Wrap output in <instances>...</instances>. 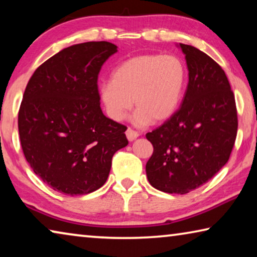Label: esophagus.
Listing matches in <instances>:
<instances>
[{"label":"esophagus","instance_id":"1","mask_svg":"<svg viewBox=\"0 0 257 257\" xmlns=\"http://www.w3.org/2000/svg\"><path fill=\"white\" fill-rule=\"evenodd\" d=\"M138 137H139V133H138L137 131H134V130H132V128L126 130V138H127L128 141H134Z\"/></svg>","mask_w":257,"mask_h":257}]
</instances>
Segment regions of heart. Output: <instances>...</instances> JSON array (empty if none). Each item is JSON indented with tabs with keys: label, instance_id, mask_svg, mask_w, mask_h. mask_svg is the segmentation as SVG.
Listing matches in <instances>:
<instances>
[{
	"label": "heart",
	"instance_id": "obj_1",
	"mask_svg": "<svg viewBox=\"0 0 257 257\" xmlns=\"http://www.w3.org/2000/svg\"><path fill=\"white\" fill-rule=\"evenodd\" d=\"M187 86V69L172 55L145 54L116 66L98 86V97L109 118L121 121L133 102L132 121L137 126L161 123L177 111Z\"/></svg>",
	"mask_w": 257,
	"mask_h": 257
}]
</instances>
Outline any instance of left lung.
Masks as SVG:
<instances>
[{
	"label": "left lung",
	"instance_id": "obj_1",
	"mask_svg": "<svg viewBox=\"0 0 257 257\" xmlns=\"http://www.w3.org/2000/svg\"><path fill=\"white\" fill-rule=\"evenodd\" d=\"M188 69L180 108L163 125L146 134L154 152L146 164L153 187L186 194L210 180L227 163L238 117L224 70L203 51L179 43Z\"/></svg>",
	"mask_w": 257,
	"mask_h": 257
}]
</instances>
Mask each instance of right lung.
I'll list each match as a JSON object with an SVG mask.
<instances>
[{"instance_id": "obj_1", "label": "right lung", "mask_w": 257, "mask_h": 257, "mask_svg": "<svg viewBox=\"0 0 257 257\" xmlns=\"http://www.w3.org/2000/svg\"><path fill=\"white\" fill-rule=\"evenodd\" d=\"M115 53L117 46L106 41L70 46L39 66L26 86L18 113L22 148L54 191H96L113 154L128 144L127 127L103 115L98 97V73Z\"/></svg>"}]
</instances>
